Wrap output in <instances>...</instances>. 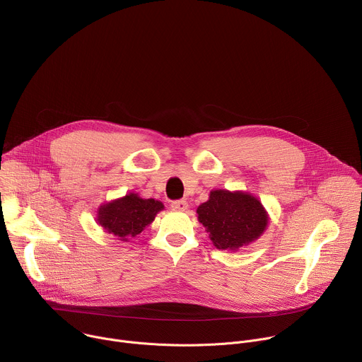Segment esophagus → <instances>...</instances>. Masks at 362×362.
Masks as SVG:
<instances>
[{
    "mask_svg": "<svg viewBox=\"0 0 362 362\" xmlns=\"http://www.w3.org/2000/svg\"><path fill=\"white\" fill-rule=\"evenodd\" d=\"M170 206L175 211H186L187 209V202L185 199H179V200H173Z\"/></svg>",
    "mask_w": 362,
    "mask_h": 362,
    "instance_id": "34e87169",
    "label": "esophagus"
}]
</instances>
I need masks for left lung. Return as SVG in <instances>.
<instances>
[{
  "label": "left lung",
  "mask_w": 362,
  "mask_h": 362,
  "mask_svg": "<svg viewBox=\"0 0 362 362\" xmlns=\"http://www.w3.org/2000/svg\"><path fill=\"white\" fill-rule=\"evenodd\" d=\"M199 222L218 249H238L262 235L268 216L262 203L242 192L214 190L197 208Z\"/></svg>",
  "instance_id": "obj_1"
}]
</instances>
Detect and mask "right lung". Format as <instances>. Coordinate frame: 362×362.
<instances>
[{
	"mask_svg": "<svg viewBox=\"0 0 362 362\" xmlns=\"http://www.w3.org/2000/svg\"><path fill=\"white\" fill-rule=\"evenodd\" d=\"M162 209V202L141 199L132 193L101 206L97 221L109 233L117 236L119 240L127 242L140 235Z\"/></svg>",
	"mask_w": 362,
	"mask_h": 362,
	"instance_id": "1",
	"label": "right lung"
}]
</instances>
